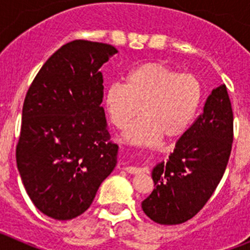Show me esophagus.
Listing matches in <instances>:
<instances>
[{
	"label": "esophagus",
	"instance_id": "obj_1",
	"mask_svg": "<svg viewBox=\"0 0 250 250\" xmlns=\"http://www.w3.org/2000/svg\"><path fill=\"white\" fill-rule=\"evenodd\" d=\"M124 170L126 171V173L129 174H138L141 171V167H124Z\"/></svg>",
	"mask_w": 250,
	"mask_h": 250
}]
</instances>
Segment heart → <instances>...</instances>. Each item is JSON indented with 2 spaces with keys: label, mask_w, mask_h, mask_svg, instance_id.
I'll return each mask as SVG.
<instances>
[{
  "label": "heart",
  "mask_w": 250,
  "mask_h": 250,
  "mask_svg": "<svg viewBox=\"0 0 250 250\" xmlns=\"http://www.w3.org/2000/svg\"><path fill=\"white\" fill-rule=\"evenodd\" d=\"M202 83L190 72H176L159 62L130 70L125 83H112L105 92V106L112 124L124 129L140 114L124 138L139 145H151L164 136L180 138L189 129L202 101Z\"/></svg>",
  "instance_id": "obj_1"
}]
</instances>
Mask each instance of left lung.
<instances>
[{
  "label": "left lung",
  "instance_id": "8db88e82",
  "mask_svg": "<svg viewBox=\"0 0 250 250\" xmlns=\"http://www.w3.org/2000/svg\"><path fill=\"white\" fill-rule=\"evenodd\" d=\"M233 144V110L225 85L211 91L203 114L179 139L167 163L152 169L155 189L141 203L150 219L182 224L199 213L224 175Z\"/></svg>",
  "mask_w": 250,
  "mask_h": 250
}]
</instances>
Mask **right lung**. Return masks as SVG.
Masks as SVG:
<instances>
[{
  "instance_id": "add662e5",
  "label": "right lung",
  "mask_w": 250,
  "mask_h": 250,
  "mask_svg": "<svg viewBox=\"0 0 250 250\" xmlns=\"http://www.w3.org/2000/svg\"><path fill=\"white\" fill-rule=\"evenodd\" d=\"M118 50L75 40L43 63L22 107L17 169L35 207L57 220L89 209L116 165L110 140L100 67Z\"/></svg>"
}]
</instances>
